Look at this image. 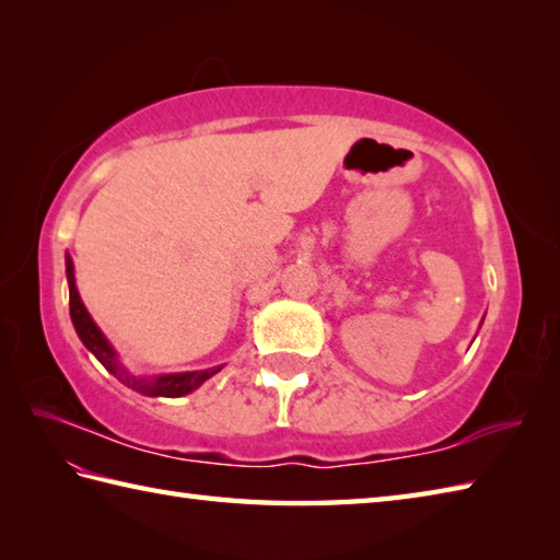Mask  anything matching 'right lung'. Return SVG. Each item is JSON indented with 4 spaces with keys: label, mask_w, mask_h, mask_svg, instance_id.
<instances>
[{
    "label": "right lung",
    "mask_w": 560,
    "mask_h": 560,
    "mask_svg": "<svg viewBox=\"0 0 560 560\" xmlns=\"http://www.w3.org/2000/svg\"><path fill=\"white\" fill-rule=\"evenodd\" d=\"M65 267H67V283H69V315H71V325H74L79 339L83 341L96 359L103 363L105 371L120 380L122 385L129 389L139 392V395L147 397H183L189 395V392L197 389L201 383H207L211 375H217L223 365H213L205 368V371H187V373H161V375H135L129 368L120 361V353L115 351L108 337L103 335L101 327L93 323V317L89 315L86 305H83L79 289H77V279H74V261H71V255H65Z\"/></svg>",
    "instance_id": "obj_1"
}]
</instances>
